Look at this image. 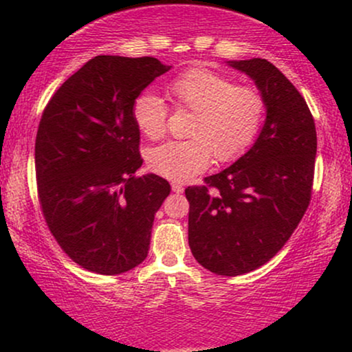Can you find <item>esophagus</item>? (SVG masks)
Wrapping results in <instances>:
<instances>
[{
    "label": "esophagus",
    "mask_w": 352,
    "mask_h": 352,
    "mask_svg": "<svg viewBox=\"0 0 352 352\" xmlns=\"http://www.w3.org/2000/svg\"><path fill=\"white\" fill-rule=\"evenodd\" d=\"M172 192L173 193H182V192H184V185H182V184H172Z\"/></svg>",
    "instance_id": "obj_1"
}]
</instances>
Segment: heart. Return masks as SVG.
Listing matches in <instances>:
<instances>
[{
    "label": "heart",
    "mask_w": 352,
    "mask_h": 352,
    "mask_svg": "<svg viewBox=\"0 0 352 352\" xmlns=\"http://www.w3.org/2000/svg\"><path fill=\"white\" fill-rule=\"evenodd\" d=\"M177 107L193 112L190 140H170L153 147L148 165L172 180H188L204 172L215 155L218 162L236 159L253 142L265 116V99L258 89L235 86L232 79L207 69H192L165 89ZM134 122L147 139L165 132L162 99L145 94L132 107Z\"/></svg>",
    "instance_id": "heart-1"
}]
</instances>
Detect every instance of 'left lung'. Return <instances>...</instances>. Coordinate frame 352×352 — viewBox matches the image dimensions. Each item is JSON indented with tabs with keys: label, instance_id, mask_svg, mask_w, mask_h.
Instances as JSON below:
<instances>
[{
	"label": "left lung",
	"instance_id": "8db88e82",
	"mask_svg": "<svg viewBox=\"0 0 352 352\" xmlns=\"http://www.w3.org/2000/svg\"><path fill=\"white\" fill-rule=\"evenodd\" d=\"M253 80L266 117L252 147L225 170L185 188L188 245L208 272L238 276L260 268L289 240L309 205L316 127L298 89L270 60H228Z\"/></svg>",
	"mask_w": 352,
	"mask_h": 352
}]
</instances>
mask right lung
<instances>
[{
    "label": "right lung",
    "mask_w": 352,
    "mask_h": 352,
    "mask_svg": "<svg viewBox=\"0 0 352 352\" xmlns=\"http://www.w3.org/2000/svg\"><path fill=\"white\" fill-rule=\"evenodd\" d=\"M155 58L96 56L44 109L34 145L41 208L72 261L120 274L147 258L153 218L170 193L142 167L132 107L153 79L170 71Z\"/></svg>",
    "instance_id": "right-lung-1"
}]
</instances>
